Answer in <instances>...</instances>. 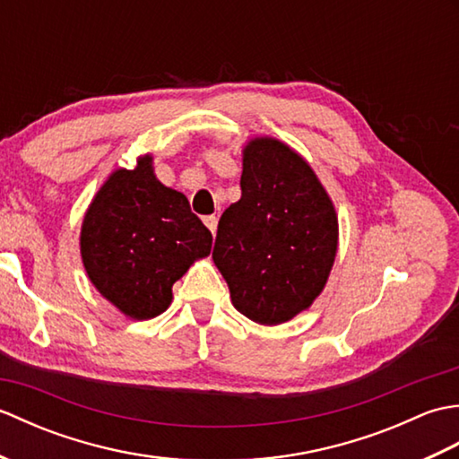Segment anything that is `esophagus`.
Listing matches in <instances>:
<instances>
[{
    "mask_svg": "<svg viewBox=\"0 0 459 459\" xmlns=\"http://www.w3.org/2000/svg\"><path fill=\"white\" fill-rule=\"evenodd\" d=\"M203 222L207 224V229L212 232V237H214V232H217V222H219V219L214 217V214H209V217H203Z\"/></svg>",
    "mask_w": 459,
    "mask_h": 459,
    "instance_id": "1",
    "label": "esophagus"
}]
</instances>
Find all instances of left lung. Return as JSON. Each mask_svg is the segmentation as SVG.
Masks as SVG:
<instances>
[{
    "label": "left lung",
    "instance_id": "1",
    "mask_svg": "<svg viewBox=\"0 0 459 459\" xmlns=\"http://www.w3.org/2000/svg\"><path fill=\"white\" fill-rule=\"evenodd\" d=\"M240 191L219 221L212 260L242 316L284 324L311 306L333 266V203L306 160L272 138L245 148Z\"/></svg>",
    "mask_w": 459,
    "mask_h": 459
}]
</instances>
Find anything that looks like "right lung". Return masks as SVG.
Segmentation results:
<instances>
[{
  "label": "right lung",
  "mask_w": 459,
  "mask_h": 459,
  "mask_svg": "<svg viewBox=\"0 0 459 459\" xmlns=\"http://www.w3.org/2000/svg\"><path fill=\"white\" fill-rule=\"evenodd\" d=\"M212 237L183 193L155 179L152 158L118 169L96 193L81 232L91 281L122 314L152 319L171 304V288Z\"/></svg>",
  "instance_id": "add662e5"
}]
</instances>
